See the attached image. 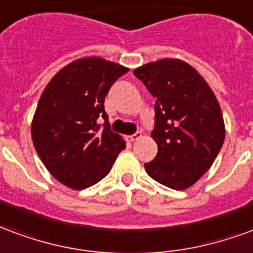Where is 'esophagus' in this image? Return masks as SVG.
Listing matches in <instances>:
<instances>
[{"instance_id": "1", "label": "esophagus", "mask_w": 253, "mask_h": 253, "mask_svg": "<svg viewBox=\"0 0 253 253\" xmlns=\"http://www.w3.org/2000/svg\"><path fill=\"white\" fill-rule=\"evenodd\" d=\"M126 139H128L129 141H136V140L141 139V132H136V133L132 134V136H128Z\"/></svg>"}]
</instances>
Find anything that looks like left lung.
<instances>
[{"instance_id":"8db88e82","label":"left lung","mask_w":253,"mask_h":253,"mask_svg":"<svg viewBox=\"0 0 253 253\" xmlns=\"http://www.w3.org/2000/svg\"><path fill=\"white\" fill-rule=\"evenodd\" d=\"M133 74L156 98L151 136L158 155L145 171L169 189H187L211 167L224 144L220 104L198 71L179 59L151 62Z\"/></svg>"}]
</instances>
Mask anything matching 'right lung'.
Returning <instances> with one entry per match:
<instances>
[{
	"label": "right lung",
	"mask_w": 253,
	"mask_h": 253,
	"mask_svg": "<svg viewBox=\"0 0 253 253\" xmlns=\"http://www.w3.org/2000/svg\"><path fill=\"white\" fill-rule=\"evenodd\" d=\"M129 68L102 58H82L53 77L39 99L32 140L39 158L63 185L86 189L105 178L125 148L110 130L105 97ZM104 119L99 132L98 119Z\"/></svg>",
	"instance_id": "obj_1"
}]
</instances>
